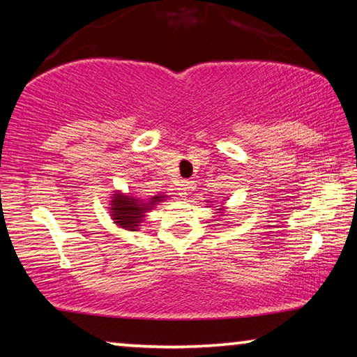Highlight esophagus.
Masks as SVG:
<instances>
[{"label": "esophagus", "mask_w": 357, "mask_h": 357, "mask_svg": "<svg viewBox=\"0 0 357 357\" xmlns=\"http://www.w3.org/2000/svg\"><path fill=\"white\" fill-rule=\"evenodd\" d=\"M193 189V183L192 181H183V183L179 184V195L181 197H185L189 190Z\"/></svg>", "instance_id": "esophagus-1"}]
</instances>
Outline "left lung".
Segmentation results:
<instances>
[{
	"mask_svg": "<svg viewBox=\"0 0 357 357\" xmlns=\"http://www.w3.org/2000/svg\"><path fill=\"white\" fill-rule=\"evenodd\" d=\"M220 213H222V208H220V209H217V213H215V214H220ZM220 215H222V214H220Z\"/></svg>",
	"mask_w": 357,
	"mask_h": 357,
	"instance_id": "8db88e82",
	"label": "left lung"
}]
</instances>
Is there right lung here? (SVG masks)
Masks as SVG:
<instances>
[{
  "label": "right lung",
  "mask_w": 357,
  "mask_h": 357,
  "mask_svg": "<svg viewBox=\"0 0 357 357\" xmlns=\"http://www.w3.org/2000/svg\"><path fill=\"white\" fill-rule=\"evenodd\" d=\"M167 195H154L149 198L135 197L132 193H123L119 190L113 192L110 198V215L113 222L119 228L129 229V231H138L140 223L146 217V213L154 209L157 204L162 203Z\"/></svg>",
  "instance_id": "add662e5"
}]
</instances>
